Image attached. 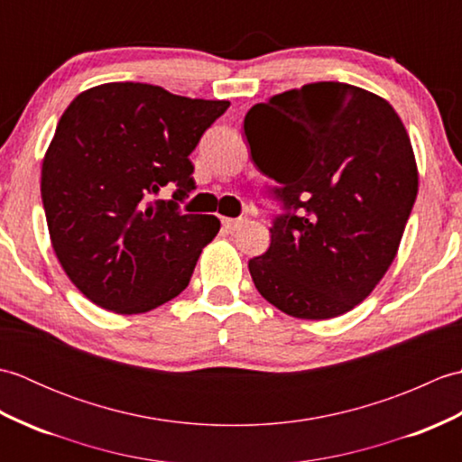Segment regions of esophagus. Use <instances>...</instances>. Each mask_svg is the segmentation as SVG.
Masks as SVG:
<instances>
[{
    "instance_id": "esophagus-1",
    "label": "esophagus",
    "mask_w": 462,
    "mask_h": 462,
    "mask_svg": "<svg viewBox=\"0 0 462 462\" xmlns=\"http://www.w3.org/2000/svg\"><path fill=\"white\" fill-rule=\"evenodd\" d=\"M240 224H242L240 218H222V228H224L226 232H234V230L238 228Z\"/></svg>"
}]
</instances>
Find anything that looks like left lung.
I'll return each instance as SVG.
<instances>
[{"mask_svg":"<svg viewBox=\"0 0 462 462\" xmlns=\"http://www.w3.org/2000/svg\"><path fill=\"white\" fill-rule=\"evenodd\" d=\"M244 133L283 206L248 262L254 286L291 318L353 310L395 260L417 199L405 125L381 97L319 81L254 105Z\"/></svg>","mask_w":462,"mask_h":462,"instance_id":"8db88e82","label":"left lung"}]
</instances>
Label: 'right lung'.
I'll return each mask as SVG.
<instances>
[{
    "label": "right lung",
    "instance_id": "add662e5",
    "mask_svg": "<svg viewBox=\"0 0 462 462\" xmlns=\"http://www.w3.org/2000/svg\"><path fill=\"white\" fill-rule=\"evenodd\" d=\"M228 101L105 83L77 95L43 159L42 200L55 256L85 298L144 313L189 286L220 220L182 214L194 186L189 154ZM177 186L174 201L150 199Z\"/></svg>",
    "mask_w": 462,
    "mask_h": 462
}]
</instances>
